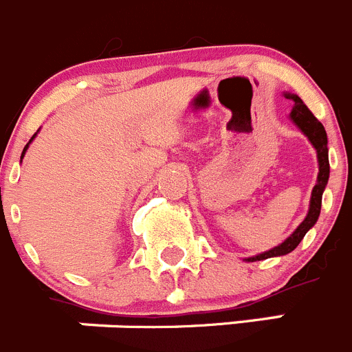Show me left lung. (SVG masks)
Returning a JSON list of instances; mask_svg holds the SVG:
<instances>
[{
	"instance_id": "left-lung-1",
	"label": "left lung",
	"mask_w": 352,
	"mask_h": 352,
	"mask_svg": "<svg viewBox=\"0 0 352 352\" xmlns=\"http://www.w3.org/2000/svg\"><path fill=\"white\" fill-rule=\"evenodd\" d=\"M286 98L293 99V102H295L289 117H292V120L298 125V129L304 132L305 136L309 138V141L314 144L316 151H318V160H319L318 183H316L314 190H312L311 208H309L307 216H305V220L298 225V228L289 235L285 243L279 244V246L274 248V250L265 251V253L258 254V256L248 258L250 262L265 260V258H270V256H281V254L289 253V251H293L298 244H300V241L304 239V235L307 234L309 228L318 221L319 211H321V197H323V190L328 183V176H330V162H328V146H327L328 140H327V131H324L323 124H321V122L312 115L311 109L304 104V101H302L298 96L286 94Z\"/></svg>"
}]
</instances>
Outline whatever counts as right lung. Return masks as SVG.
Returning <instances> with one entry per match:
<instances>
[{
	"label": "right lung",
	"instance_id": "obj_1",
	"mask_svg": "<svg viewBox=\"0 0 352 352\" xmlns=\"http://www.w3.org/2000/svg\"><path fill=\"white\" fill-rule=\"evenodd\" d=\"M34 136H36V134H34ZM34 136H33V138H31V140H29V143H31V141H33V140H34ZM29 143H28V144H25V146H24V151H22V157H24V153H25V150H28ZM22 157H21V159H22Z\"/></svg>",
	"mask_w": 352,
	"mask_h": 352
}]
</instances>
